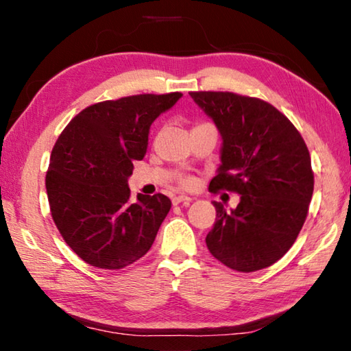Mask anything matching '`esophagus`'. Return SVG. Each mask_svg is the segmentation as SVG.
Masks as SVG:
<instances>
[{"label":"esophagus","mask_w":351,"mask_h":351,"mask_svg":"<svg viewBox=\"0 0 351 351\" xmlns=\"http://www.w3.org/2000/svg\"><path fill=\"white\" fill-rule=\"evenodd\" d=\"M190 201H192V199H190L189 197H173V198H171V203H173V206H178V204H181V203L184 206H189Z\"/></svg>","instance_id":"1"}]
</instances>
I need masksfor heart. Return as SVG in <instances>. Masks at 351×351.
Instances as JSON below:
<instances>
[{"label": "heart", "mask_w": 351, "mask_h": 351, "mask_svg": "<svg viewBox=\"0 0 351 351\" xmlns=\"http://www.w3.org/2000/svg\"><path fill=\"white\" fill-rule=\"evenodd\" d=\"M193 184H195V181L192 180V178H186V180L181 181V187L190 189V187H193Z\"/></svg>", "instance_id": "obj_1"}]
</instances>
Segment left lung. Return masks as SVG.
Returning a JSON list of instances; mask_svg holds the SVG:
<instances>
[{
  "label": "left lung",
  "instance_id": "1",
  "mask_svg": "<svg viewBox=\"0 0 351 351\" xmlns=\"http://www.w3.org/2000/svg\"><path fill=\"white\" fill-rule=\"evenodd\" d=\"M221 134V165L210 192L240 195L206 237L210 254L228 268L254 272L280 260L299 235L313 197L306 144L289 119L257 97L223 91L189 93Z\"/></svg>",
  "mask_w": 351,
  "mask_h": 351
}]
</instances>
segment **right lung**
Returning a JSON list of instances; mask_svg holds the SVG:
<instances>
[{"label": "right lung", "instance_id": "obj_1", "mask_svg": "<svg viewBox=\"0 0 351 351\" xmlns=\"http://www.w3.org/2000/svg\"><path fill=\"white\" fill-rule=\"evenodd\" d=\"M181 96L138 94L94 104L58 136L46 173L51 215L88 265L122 269L152 247L171 201L139 193L132 203L128 178L145 156L154 119Z\"/></svg>", "mask_w": 351, "mask_h": 351}]
</instances>
